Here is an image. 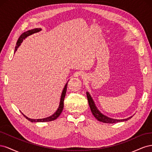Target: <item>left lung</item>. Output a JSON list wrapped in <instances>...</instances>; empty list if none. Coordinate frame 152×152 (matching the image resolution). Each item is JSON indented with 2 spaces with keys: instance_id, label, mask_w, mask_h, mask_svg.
<instances>
[{
  "instance_id": "left-lung-1",
  "label": "left lung",
  "mask_w": 152,
  "mask_h": 152,
  "mask_svg": "<svg viewBox=\"0 0 152 152\" xmlns=\"http://www.w3.org/2000/svg\"><path fill=\"white\" fill-rule=\"evenodd\" d=\"M86 94H87V100H88V103H89V107H90V108L91 110V112H92V113H93L94 117L96 119H97L98 121L104 122V123L113 124V123L120 122H123V121H126L132 117H129L126 119H121V120H119V119H114V118H110V117L105 116L103 113H101L99 111V110H98L97 107H96L94 101H93V98H91V96L88 92H86Z\"/></svg>"
}]
</instances>
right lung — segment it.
Instances as JSON below:
<instances>
[{
	"label": "right lung",
	"mask_w": 152,
	"mask_h": 152,
	"mask_svg": "<svg viewBox=\"0 0 152 152\" xmlns=\"http://www.w3.org/2000/svg\"><path fill=\"white\" fill-rule=\"evenodd\" d=\"M41 30H42L41 28H34V29H32V30H28V31L24 32V33H23L20 35L19 39H18V40L17 41L16 45L15 47V52L16 51V50L18 49V48H19V46L21 45V43L23 42V40L25 39L27 37H28V36H30L32 34H34L35 33H37V32H39ZM67 85H68V82L65 84V87H64V88H63L62 94H61V96L60 103H59V107H58V110H56V112H55L54 114H53L51 116L46 117V118H40V119H31V118H30L28 117H27L26 116H25L23 113H21L23 115V116L27 119V120H28L29 121H30L31 122H49V121H54L55 119H56L59 115H60V114L61 113L63 110V107H64L63 102H64V99H65L66 93Z\"/></svg>",
	"instance_id": "obj_1"
}]
</instances>
